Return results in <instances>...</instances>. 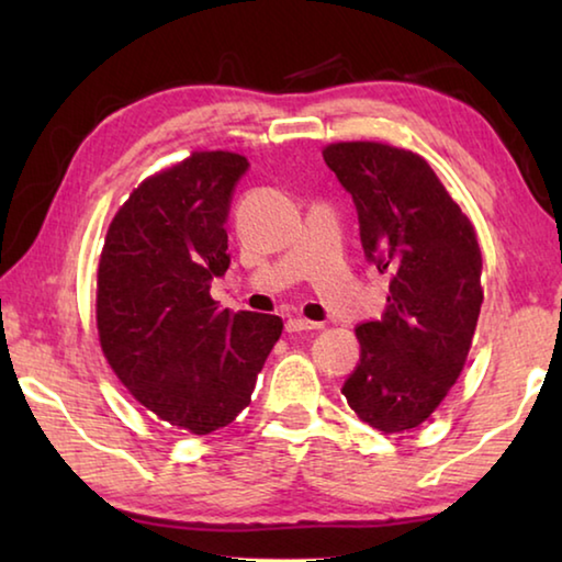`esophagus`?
<instances>
[{
    "instance_id": "34e87169",
    "label": "esophagus",
    "mask_w": 562,
    "mask_h": 562,
    "mask_svg": "<svg viewBox=\"0 0 562 562\" xmlns=\"http://www.w3.org/2000/svg\"><path fill=\"white\" fill-rule=\"evenodd\" d=\"M288 331H310V329H319L322 325L319 322H312V319H304V317H290L288 319Z\"/></svg>"
}]
</instances>
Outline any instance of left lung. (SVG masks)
<instances>
[{
	"mask_svg": "<svg viewBox=\"0 0 562 562\" xmlns=\"http://www.w3.org/2000/svg\"><path fill=\"white\" fill-rule=\"evenodd\" d=\"M355 198L369 262L389 274L382 319L357 327L359 364L341 386L372 429L424 424L461 376L481 315V247L426 160L376 140L322 150Z\"/></svg>",
	"mask_w": 562,
	"mask_h": 562,
	"instance_id": "left-lung-1",
	"label": "left lung"
}]
</instances>
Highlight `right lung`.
<instances>
[{"label": "right lung", "instance_id": "right-lung-1", "mask_svg": "<svg viewBox=\"0 0 562 562\" xmlns=\"http://www.w3.org/2000/svg\"><path fill=\"white\" fill-rule=\"evenodd\" d=\"M247 158L193 150L148 176L103 240L97 329L103 357L138 404L188 434L223 429L250 404L282 335L278 315L221 310L227 211Z\"/></svg>", "mask_w": 562, "mask_h": 562}]
</instances>
